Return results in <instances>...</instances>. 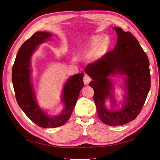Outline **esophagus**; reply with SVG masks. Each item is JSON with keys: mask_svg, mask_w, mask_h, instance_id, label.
Segmentation results:
<instances>
[{"mask_svg": "<svg viewBox=\"0 0 160 160\" xmlns=\"http://www.w3.org/2000/svg\"><path fill=\"white\" fill-rule=\"evenodd\" d=\"M83 82H84L85 84L87 85L91 81V78H90L89 76H88L87 74H85L84 77H83Z\"/></svg>", "mask_w": 160, "mask_h": 160, "instance_id": "34e87169", "label": "esophagus"}]
</instances>
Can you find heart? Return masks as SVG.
Instances as JSON below:
<instances>
[{"label":"heart","mask_w":160,"mask_h":160,"mask_svg":"<svg viewBox=\"0 0 160 160\" xmlns=\"http://www.w3.org/2000/svg\"><path fill=\"white\" fill-rule=\"evenodd\" d=\"M108 45L109 41L108 39H104V37L102 36H97L92 39L89 47L91 48L94 49L100 46V48L104 49L106 48Z\"/></svg>","instance_id":"1"}]
</instances>
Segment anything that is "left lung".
<instances>
[{
	"instance_id": "8db88e82",
	"label": "left lung",
	"mask_w": 160,
	"mask_h": 160,
	"mask_svg": "<svg viewBox=\"0 0 160 160\" xmlns=\"http://www.w3.org/2000/svg\"><path fill=\"white\" fill-rule=\"evenodd\" d=\"M118 39L115 48L106 53L85 69L93 79L89 86L94 90L93 100L98 115L104 124L119 126L135 119L141 112L150 88V74L148 57L132 33L114 27ZM125 74L128 97L123 109L109 111L104 102L112 95V84L108 78L112 73Z\"/></svg>"
}]
</instances>
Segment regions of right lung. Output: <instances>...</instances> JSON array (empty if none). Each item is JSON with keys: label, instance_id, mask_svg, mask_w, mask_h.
Listing matches in <instances>:
<instances>
[{"label": "right lung", "instance_id": "right-lung-1", "mask_svg": "<svg viewBox=\"0 0 160 160\" xmlns=\"http://www.w3.org/2000/svg\"><path fill=\"white\" fill-rule=\"evenodd\" d=\"M52 34L46 32H37L28 39L20 47L12 67V83L17 102L28 118L42 128L61 127L69 121L78 95L84 83L83 74L73 75L64 86L62 101L65 108L59 115L48 116L39 108L30 80V58L38 45Z\"/></svg>", "mask_w": 160, "mask_h": 160}]
</instances>
